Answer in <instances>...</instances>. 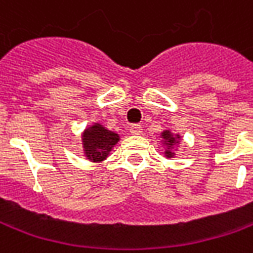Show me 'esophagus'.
<instances>
[{"label":"esophagus","mask_w":253,"mask_h":253,"mask_svg":"<svg viewBox=\"0 0 253 253\" xmlns=\"http://www.w3.org/2000/svg\"><path fill=\"white\" fill-rule=\"evenodd\" d=\"M130 132L134 134V135H139L141 132H142V126L141 125H138V123H134L130 126Z\"/></svg>","instance_id":"34e87169"}]
</instances>
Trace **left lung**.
Here are the masks:
<instances>
[{"mask_svg": "<svg viewBox=\"0 0 253 253\" xmlns=\"http://www.w3.org/2000/svg\"><path fill=\"white\" fill-rule=\"evenodd\" d=\"M163 138H164L165 141L168 142V145H169V146H172V143H175V141H176L175 137H173V135H172L169 131L163 132ZM169 146H168V149H169ZM167 154H168V156H172V152H170V150H167Z\"/></svg>", "mask_w": 253, "mask_h": 253, "instance_id": "obj_1", "label": "left lung"}]
</instances>
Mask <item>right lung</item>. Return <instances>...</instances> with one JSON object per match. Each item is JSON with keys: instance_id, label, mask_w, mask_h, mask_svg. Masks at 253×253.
Masks as SVG:
<instances>
[{"instance_id": "obj_1", "label": "right lung", "mask_w": 253, "mask_h": 253, "mask_svg": "<svg viewBox=\"0 0 253 253\" xmlns=\"http://www.w3.org/2000/svg\"><path fill=\"white\" fill-rule=\"evenodd\" d=\"M83 137L86 157L93 161L104 160L110 153L111 148L119 141L118 134L107 130L100 125H94L90 128H86Z\"/></svg>"}]
</instances>
